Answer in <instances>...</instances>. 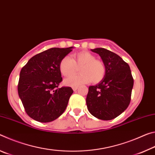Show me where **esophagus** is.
I'll use <instances>...</instances> for the list:
<instances>
[{"label": "esophagus", "instance_id": "esophagus-1", "mask_svg": "<svg viewBox=\"0 0 155 155\" xmlns=\"http://www.w3.org/2000/svg\"><path fill=\"white\" fill-rule=\"evenodd\" d=\"M78 86H76V87H72V90H74V91H77V89H78Z\"/></svg>", "mask_w": 155, "mask_h": 155}]
</instances>
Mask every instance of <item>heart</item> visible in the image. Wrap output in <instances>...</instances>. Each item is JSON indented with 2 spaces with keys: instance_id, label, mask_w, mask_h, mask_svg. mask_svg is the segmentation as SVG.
<instances>
[{
  "instance_id": "obj_1",
  "label": "heart",
  "mask_w": 155,
  "mask_h": 155,
  "mask_svg": "<svg viewBox=\"0 0 155 155\" xmlns=\"http://www.w3.org/2000/svg\"><path fill=\"white\" fill-rule=\"evenodd\" d=\"M59 71L65 77L74 74L79 68L80 74L65 79V85L76 87L82 84L92 82L98 83L106 74V67L101 60L96 59L90 52L81 51L74 53L72 58L65 56L59 62Z\"/></svg>"
}]
</instances>
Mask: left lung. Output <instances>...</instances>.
I'll use <instances>...</instances> for the list:
<instances>
[{
  "instance_id": "1",
  "label": "left lung",
  "mask_w": 155,
  "mask_h": 155,
  "mask_svg": "<svg viewBox=\"0 0 155 155\" xmlns=\"http://www.w3.org/2000/svg\"><path fill=\"white\" fill-rule=\"evenodd\" d=\"M91 51L101 57L106 74L98 84L89 87L87 107L94 117L111 120L129 105L134 81L129 65L117 54L103 48L91 49Z\"/></svg>"
}]
</instances>
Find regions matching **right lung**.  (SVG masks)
Listing matches in <instances>:
<instances>
[{"label": "right lung", "instance_id": "add662e5", "mask_svg": "<svg viewBox=\"0 0 155 155\" xmlns=\"http://www.w3.org/2000/svg\"><path fill=\"white\" fill-rule=\"evenodd\" d=\"M72 48L46 50L31 57L21 70L18 95L25 112L36 121H53L66 109L73 90L70 87H59L62 81L59 65Z\"/></svg>", "mask_w": 155, "mask_h": 155}]
</instances>
